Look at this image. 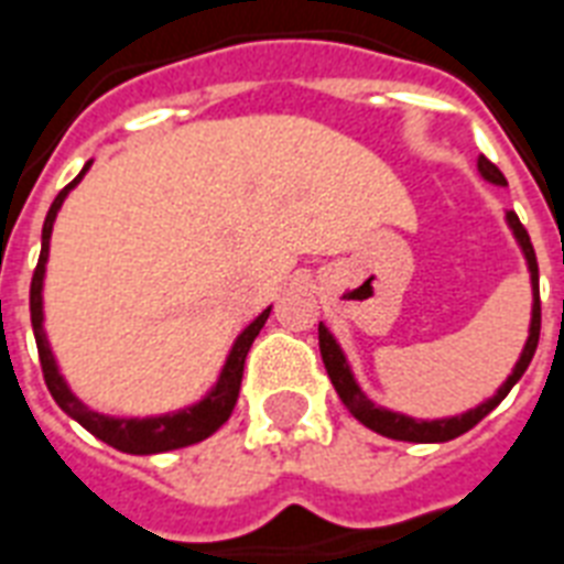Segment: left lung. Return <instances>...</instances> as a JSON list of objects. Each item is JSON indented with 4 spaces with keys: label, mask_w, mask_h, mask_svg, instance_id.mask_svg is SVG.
<instances>
[{
    "label": "left lung",
    "mask_w": 564,
    "mask_h": 564,
    "mask_svg": "<svg viewBox=\"0 0 564 564\" xmlns=\"http://www.w3.org/2000/svg\"><path fill=\"white\" fill-rule=\"evenodd\" d=\"M479 173L488 178V182H495V185H506L503 173L497 170V164L482 155L479 159ZM506 220L512 226L514 238L521 243L523 256H527V264H530V273H532V294H535V303H532V326H530V338H527V347H523L521 359L514 365L512 377L506 379L503 388L497 391L488 403L477 405V409H470L468 414H462V417H447V421H412V417H405V414H394V412H386V409H379L368 400V397L361 394L359 386H356V379H352L350 368H347V361H344V352L338 350V344L332 338L326 326H317V341H321V356H323V365H326V373H329L332 386L341 397V403L350 409L352 417H359L368 430L379 432V435H386V438H394V441H414V444H432V441H449V438H459L465 435L468 430H474L482 417H486L495 405H500L512 386L518 379L523 377V370L530 368L532 356H535V347H539V335H541V300H539V261H535V250H532V241H530V232L523 229V223L518 220V214L509 212L506 214Z\"/></svg>",
    "instance_id": "obj_1"
}]
</instances>
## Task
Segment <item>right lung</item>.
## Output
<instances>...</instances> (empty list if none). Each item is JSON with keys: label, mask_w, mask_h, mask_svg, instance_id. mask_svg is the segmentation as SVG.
Returning a JSON list of instances; mask_svg holds the SVG:
<instances>
[{"label": "right lung", "mask_w": 564, "mask_h": 564, "mask_svg": "<svg viewBox=\"0 0 564 564\" xmlns=\"http://www.w3.org/2000/svg\"><path fill=\"white\" fill-rule=\"evenodd\" d=\"M90 161L85 164V170L78 173L73 182H69L52 203L46 220H43V243H41V259H37V268H34L32 276V291H29V308H32V326H34V341H37V356H41V370L43 379H46V388L50 394L55 397V403L64 409V412L85 426L87 432H94L96 438L111 444L115 449H123V453H134V456H150V453H167V449L187 447V444H196V441L208 438L212 432H217L223 423L229 421L235 403H238V391H241L243 379V361H247V352H250L256 335L261 332L264 321H268V312H261L256 321L241 332V338L235 341L232 352H229V361L223 368L217 386L203 403L187 409V412L167 414V417H150V421H115V417H105L99 412H90L82 400L69 394V388L64 386V379L58 377V368H55V359H52L50 344H46V335H43V308H41V288H43V270H46V256H50V235L52 223H55V214H58L64 196L69 194V187L78 185V178L85 176Z\"/></svg>", "instance_id": "1"}]
</instances>
